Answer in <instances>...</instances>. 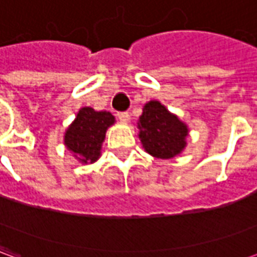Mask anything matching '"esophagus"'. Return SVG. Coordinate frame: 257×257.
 Masks as SVG:
<instances>
[{
  "label": "esophagus",
  "mask_w": 257,
  "mask_h": 257,
  "mask_svg": "<svg viewBox=\"0 0 257 257\" xmlns=\"http://www.w3.org/2000/svg\"><path fill=\"white\" fill-rule=\"evenodd\" d=\"M117 115L118 118H119V121H122V122H129V119H131V115H129L128 111L118 112Z\"/></svg>",
  "instance_id": "obj_1"
}]
</instances>
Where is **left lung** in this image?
<instances>
[{"label":"left lung","mask_w":257,"mask_h":257,"mask_svg":"<svg viewBox=\"0 0 257 257\" xmlns=\"http://www.w3.org/2000/svg\"><path fill=\"white\" fill-rule=\"evenodd\" d=\"M139 139L150 156L169 160L180 154L186 147L189 128L158 100H151L143 107L140 115Z\"/></svg>","instance_id":"1"}]
</instances>
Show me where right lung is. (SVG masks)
<instances>
[{
	"instance_id": "obj_1",
	"label": "right lung",
	"mask_w": 257,
	"mask_h": 257,
	"mask_svg": "<svg viewBox=\"0 0 257 257\" xmlns=\"http://www.w3.org/2000/svg\"><path fill=\"white\" fill-rule=\"evenodd\" d=\"M114 122L111 112L82 107L64 134V145L79 162L92 164L99 160L107 128Z\"/></svg>"
}]
</instances>
